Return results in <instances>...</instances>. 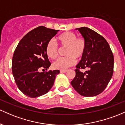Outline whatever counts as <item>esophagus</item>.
Here are the masks:
<instances>
[{
  "label": "esophagus",
  "mask_w": 125,
  "mask_h": 125,
  "mask_svg": "<svg viewBox=\"0 0 125 125\" xmlns=\"http://www.w3.org/2000/svg\"><path fill=\"white\" fill-rule=\"evenodd\" d=\"M67 72V70H60V73H65Z\"/></svg>",
  "instance_id": "esophagus-1"
}]
</instances>
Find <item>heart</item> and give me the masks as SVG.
I'll list each match as a JSON object with an SVG mask.
<instances>
[{"instance_id": "heart-1", "label": "heart", "mask_w": 125, "mask_h": 125, "mask_svg": "<svg viewBox=\"0 0 125 125\" xmlns=\"http://www.w3.org/2000/svg\"><path fill=\"white\" fill-rule=\"evenodd\" d=\"M61 48H65L64 55L66 57L57 59L52 64L54 69L65 70L72 66L76 62V59L80 60L83 57L85 51V41L82 38H77L74 33L65 32L57 38ZM48 57L55 59L58 56L59 50L54 40L48 42L45 47Z\"/></svg>"}]
</instances>
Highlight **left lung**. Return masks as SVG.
<instances>
[{
	"label": "left lung",
	"instance_id": "1",
	"mask_svg": "<svg viewBox=\"0 0 125 125\" xmlns=\"http://www.w3.org/2000/svg\"><path fill=\"white\" fill-rule=\"evenodd\" d=\"M85 41L83 57L76 65L75 76L71 85L78 94L85 97L97 96L103 92L113 73L114 57L104 38L87 27L75 29ZM80 69H85L81 72Z\"/></svg>",
	"mask_w": 125,
	"mask_h": 125
}]
</instances>
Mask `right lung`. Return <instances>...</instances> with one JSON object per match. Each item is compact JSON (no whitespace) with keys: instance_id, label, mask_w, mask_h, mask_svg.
<instances>
[{"instance_id":"1","label":"right lung","mask_w":125,"mask_h":125,"mask_svg":"<svg viewBox=\"0 0 125 125\" xmlns=\"http://www.w3.org/2000/svg\"><path fill=\"white\" fill-rule=\"evenodd\" d=\"M58 31L39 26L25 35L15 49L12 61V73L18 87L29 97L47 93L54 85L56 75L60 73L58 70L45 73L38 71L41 67L47 70L51 65L45 47Z\"/></svg>"}]
</instances>
